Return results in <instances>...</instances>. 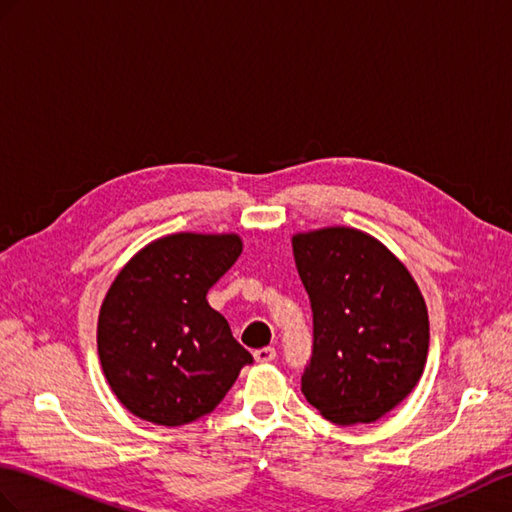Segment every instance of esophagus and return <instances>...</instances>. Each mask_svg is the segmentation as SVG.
<instances>
[{"label":"esophagus","instance_id":"obj_1","mask_svg":"<svg viewBox=\"0 0 512 512\" xmlns=\"http://www.w3.org/2000/svg\"><path fill=\"white\" fill-rule=\"evenodd\" d=\"M256 363H271L273 358H276V350L273 347H260V350L254 352Z\"/></svg>","mask_w":512,"mask_h":512}]
</instances>
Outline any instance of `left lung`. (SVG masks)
Masks as SVG:
<instances>
[{"instance_id": "1", "label": "left lung", "mask_w": 512, "mask_h": 512, "mask_svg": "<svg viewBox=\"0 0 512 512\" xmlns=\"http://www.w3.org/2000/svg\"><path fill=\"white\" fill-rule=\"evenodd\" d=\"M293 256L313 308L302 393L339 426L380 419L426 367L430 323L417 282L378 239L354 228L295 234Z\"/></svg>"}]
</instances>
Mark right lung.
I'll list each match as a JSON object with an SVG mask.
<instances>
[{"mask_svg":"<svg viewBox=\"0 0 512 512\" xmlns=\"http://www.w3.org/2000/svg\"><path fill=\"white\" fill-rule=\"evenodd\" d=\"M241 249L236 234H169L134 254L110 284L97 352L112 393L132 415L184 426L213 413L254 363L206 299Z\"/></svg>","mask_w":512,"mask_h":512,"instance_id":"obj_1","label":"right lung"}]
</instances>
